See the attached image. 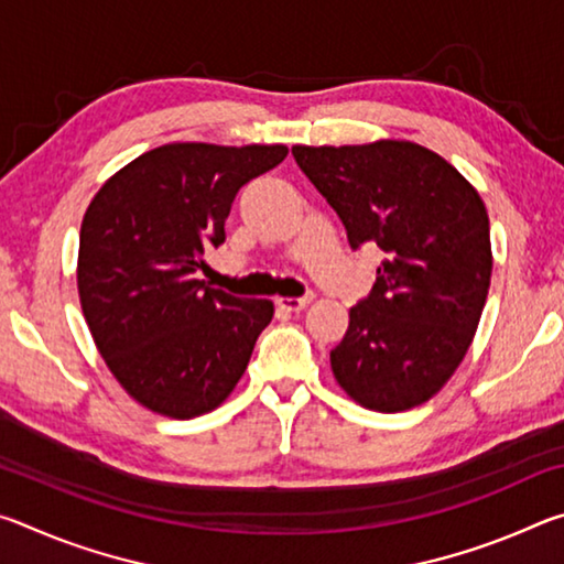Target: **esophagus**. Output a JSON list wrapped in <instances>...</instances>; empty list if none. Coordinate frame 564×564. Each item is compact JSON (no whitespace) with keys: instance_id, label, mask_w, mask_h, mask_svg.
Returning <instances> with one entry per match:
<instances>
[{"instance_id":"1","label":"esophagus","mask_w":564,"mask_h":564,"mask_svg":"<svg viewBox=\"0 0 564 564\" xmlns=\"http://www.w3.org/2000/svg\"><path fill=\"white\" fill-rule=\"evenodd\" d=\"M311 301H313V295H303V299H285V295H283V299H275V303H279L281 311H293V313L303 311Z\"/></svg>"}]
</instances>
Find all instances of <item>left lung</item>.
I'll list each match as a JSON object with an SVG mask.
<instances>
[{
  "instance_id": "left-lung-1",
  "label": "left lung",
  "mask_w": 564,
  "mask_h": 564,
  "mask_svg": "<svg viewBox=\"0 0 564 564\" xmlns=\"http://www.w3.org/2000/svg\"><path fill=\"white\" fill-rule=\"evenodd\" d=\"M352 248L386 253L330 350L338 386L376 413L423 405L453 378L490 291V221L477 188L441 154L403 139L293 147Z\"/></svg>"
}]
</instances>
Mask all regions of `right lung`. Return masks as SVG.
<instances>
[{
	"instance_id": "1",
	"label": "right lung",
	"mask_w": 564,
	"mask_h": 564,
	"mask_svg": "<svg viewBox=\"0 0 564 564\" xmlns=\"http://www.w3.org/2000/svg\"><path fill=\"white\" fill-rule=\"evenodd\" d=\"M285 154L283 144L176 141L94 194L79 231V303L111 376L151 413H212L246 373L273 303L212 289L196 271L224 243L238 188Z\"/></svg>"
}]
</instances>
